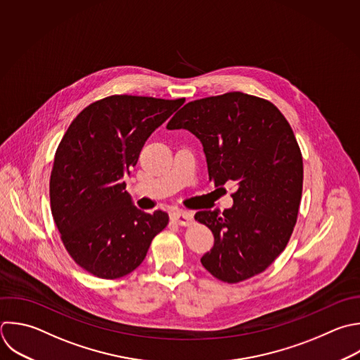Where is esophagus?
Here are the masks:
<instances>
[{"mask_svg": "<svg viewBox=\"0 0 360 360\" xmlns=\"http://www.w3.org/2000/svg\"><path fill=\"white\" fill-rule=\"evenodd\" d=\"M172 221L180 226H188L193 222V215L187 211H176L170 215Z\"/></svg>", "mask_w": 360, "mask_h": 360, "instance_id": "esophagus-1", "label": "esophagus"}]
</instances>
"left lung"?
Instances as JSON below:
<instances>
[{
	"label": "left lung",
	"mask_w": 360,
	"mask_h": 360,
	"mask_svg": "<svg viewBox=\"0 0 360 360\" xmlns=\"http://www.w3.org/2000/svg\"><path fill=\"white\" fill-rule=\"evenodd\" d=\"M166 128L201 141L215 187L236 184L232 208L194 215L214 235L202 266L228 284L264 271L291 238L302 193V155L284 115L264 98L233 91L190 101Z\"/></svg>",
	"instance_id": "left-lung-1"
}]
</instances>
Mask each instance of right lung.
<instances>
[{
	"label": "right lung",
	"mask_w": 360,
	"mask_h": 360,
	"mask_svg": "<svg viewBox=\"0 0 360 360\" xmlns=\"http://www.w3.org/2000/svg\"><path fill=\"white\" fill-rule=\"evenodd\" d=\"M183 103L110 96L86 107L63 135L51 173V210L68 253L90 274H129L167 226V212L132 204L125 179L152 132Z\"/></svg>",
	"instance_id": "right-lung-1"
}]
</instances>
